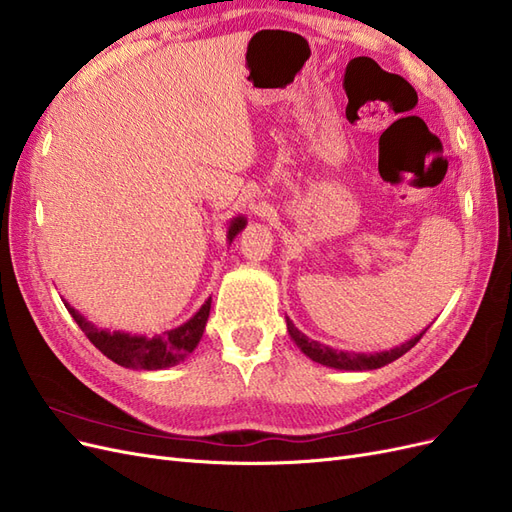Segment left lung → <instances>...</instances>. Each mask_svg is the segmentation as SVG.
<instances>
[{"mask_svg": "<svg viewBox=\"0 0 512 512\" xmlns=\"http://www.w3.org/2000/svg\"><path fill=\"white\" fill-rule=\"evenodd\" d=\"M288 324V333L292 337V342L299 346V350L309 356V359L320 363V365H327L333 369H344V371H369V369H378L389 365L393 361H397L399 356H404L410 348L416 346L418 339L425 335L418 333L408 342H404L401 346H395L391 350H382V352H348V350H335L331 346H324L320 342H314V339H309L305 333H301L297 327H294L292 320L286 318Z\"/></svg>", "mask_w": 512, "mask_h": 512, "instance_id": "8db88e82", "label": "left lung"}]
</instances>
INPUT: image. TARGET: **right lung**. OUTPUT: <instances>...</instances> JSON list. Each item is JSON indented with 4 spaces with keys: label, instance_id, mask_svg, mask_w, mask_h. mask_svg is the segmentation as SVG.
<instances>
[{
    "label": "right lung",
    "instance_id": "1",
    "mask_svg": "<svg viewBox=\"0 0 512 512\" xmlns=\"http://www.w3.org/2000/svg\"><path fill=\"white\" fill-rule=\"evenodd\" d=\"M245 224L247 220L243 215L232 218L226 232V241L232 243V239L239 235V232L245 228ZM64 305L70 312V316L76 320V324L81 327V331L87 335L89 342L94 344L104 356H108L113 363L121 367H130V369L153 371V369H166V367L179 365L181 361L188 359V354L194 352L200 337L205 333V324L211 312V297L188 322H183L179 327L153 337L98 329L94 322H89L79 312V309H74L66 301Z\"/></svg>",
    "mask_w": 512,
    "mask_h": 512
}]
</instances>
